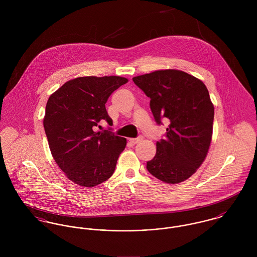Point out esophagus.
Here are the masks:
<instances>
[{
    "mask_svg": "<svg viewBox=\"0 0 257 257\" xmlns=\"http://www.w3.org/2000/svg\"><path fill=\"white\" fill-rule=\"evenodd\" d=\"M142 141V138H137V139H131L130 140V143L132 144V145H137L139 142H141Z\"/></svg>",
    "mask_w": 257,
    "mask_h": 257,
    "instance_id": "esophagus-1",
    "label": "esophagus"
}]
</instances>
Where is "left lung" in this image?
<instances>
[{"instance_id":"1","label":"left lung","mask_w":257,"mask_h":257,"mask_svg":"<svg viewBox=\"0 0 257 257\" xmlns=\"http://www.w3.org/2000/svg\"><path fill=\"white\" fill-rule=\"evenodd\" d=\"M150 99L157 124L169 120L165 139L147 162L148 172L165 183L191 177L205 160L213 135L214 106L205 84L180 70H158L133 78Z\"/></svg>"}]
</instances>
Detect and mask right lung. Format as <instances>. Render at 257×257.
<instances>
[{"mask_svg": "<svg viewBox=\"0 0 257 257\" xmlns=\"http://www.w3.org/2000/svg\"><path fill=\"white\" fill-rule=\"evenodd\" d=\"M127 82L118 76L79 77L48 99L43 126L51 154L74 183L94 187L112 175L126 140L112 132H95L101 120L112 125L106 110L110 94Z\"/></svg>", "mask_w": 257, "mask_h": 257, "instance_id": "add662e5", "label": "right lung"}]
</instances>
